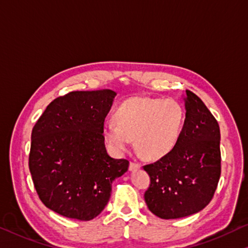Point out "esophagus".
Masks as SVG:
<instances>
[{
  "label": "esophagus",
  "mask_w": 248,
  "mask_h": 248,
  "mask_svg": "<svg viewBox=\"0 0 248 248\" xmlns=\"http://www.w3.org/2000/svg\"><path fill=\"white\" fill-rule=\"evenodd\" d=\"M140 169V164L136 163V162L129 163V170H132V172H134V170H137Z\"/></svg>",
  "instance_id": "34e87169"
}]
</instances>
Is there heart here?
Instances as JSON below:
<instances>
[{"label":"heart","mask_w":248,"mask_h":248,"mask_svg":"<svg viewBox=\"0 0 248 248\" xmlns=\"http://www.w3.org/2000/svg\"><path fill=\"white\" fill-rule=\"evenodd\" d=\"M114 121L103 127L105 142L114 152L126 151L135 140L136 150L143 157L157 159L176 146L185 114L174 100L132 97L117 108Z\"/></svg>","instance_id":"1"}]
</instances>
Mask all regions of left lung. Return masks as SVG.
I'll return each mask as SVG.
<instances>
[{
	"instance_id": "obj_1",
	"label": "left lung",
	"mask_w": 248,
	"mask_h": 248,
	"mask_svg": "<svg viewBox=\"0 0 248 248\" xmlns=\"http://www.w3.org/2000/svg\"><path fill=\"white\" fill-rule=\"evenodd\" d=\"M185 122L180 140L169 154L144 166L151 185L144 194L159 218H182L208 205L220 176V133L215 117L190 91L183 95Z\"/></svg>"
}]
</instances>
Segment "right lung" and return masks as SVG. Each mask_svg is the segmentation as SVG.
<instances>
[{"label": "right lung", "mask_w": 248, "mask_h": 248, "mask_svg": "<svg viewBox=\"0 0 248 248\" xmlns=\"http://www.w3.org/2000/svg\"><path fill=\"white\" fill-rule=\"evenodd\" d=\"M116 93L75 91L49 103L31 136L29 167L40 200L67 218L91 220L111 197L128 161L111 157L103 126Z\"/></svg>", "instance_id": "right-lung-1"}]
</instances>
